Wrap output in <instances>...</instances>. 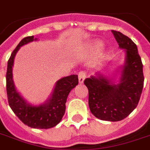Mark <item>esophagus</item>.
<instances>
[{"mask_svg":"<svg viewBox=\"0 0 150 150\" xmlns=\"http://www.w3.org/2000/svg\"><path fill=\"white\" fill-rule=\"evenodd\" d=\"M86 76V73L84 71H79V82L80 84L83 83Z\"/></svg>","mask_w":150,"mask_h":150,"instance_id":"esophagus-1","label":"esophagus"}]
</instances>
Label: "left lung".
Returning a JSON list of instances; mask_svg holds the SVG:
<instances>
[{
    "label": "left lung",
    "mask_w": 150,
    "mask_h": 150,
    "mask_svg": "<svg viewBox=\"0 0 150 150\" xmlns=\"http://www.w3.org/2000/svg\"><path fill=\"white\" fill-rule=\"evenodd\" d=\"M111 32L120 48L126 51L120 82L114 84L98 73V77L86 79L84 84L89 90L92 114L103 121H118L127 117L137 107L143 89L144 75L136 44L120 32Z\"/></svg>",
    "instance_id": "left-lung-1"
}]
</instances>
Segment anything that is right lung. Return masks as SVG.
I'll return each mask as SVG.
<instances>
[{
    "instance_id": "right-lung-1",
    "label": "right lung",
    "mask_w": 150,
    "mask_h": 150,
    "mask_svg": "<svg viewBox=\"0 0 150 150\" xmlns=\"http://www.w3.org/2000/svg\"><path fill=\"white\" fill-rule=\"evenodd\" d=\"M34 36L22 39L11 54L6 73V89L9 106L16 116L30 128L47 129L56 126L65 112V103L70 91L79 83L77 75L62 78L57 82L52 96L47 102L39 106L29 104L16 91L12 79L14 58L20 47L36 40Z\"/></svg>"
}]
</instances>
